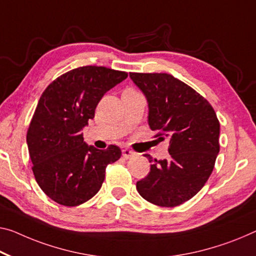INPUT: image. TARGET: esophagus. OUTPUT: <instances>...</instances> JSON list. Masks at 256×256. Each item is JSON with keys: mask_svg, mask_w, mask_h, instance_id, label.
I'll return each mask as SVG.
<instances>
[{"mask_svg": "<svg viewBox=\"0 0 256 256\" xmlns=\"http://www.w3.org/2000/svg\"><path fill=\"white\" fill-rule=\"evenodd\" d=\"M132 156H135V153H134L132 150H129V148H124L122 150V156L124 159L132 158Z\"/></svg>", "mask_w": 256, "mask_h": 256, "instance_id": "34e87169", "label": "esophagus"}]
</instances>
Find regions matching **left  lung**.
Masks as SVG:
<instances>
[{
	"mask_svg": "<svg viewBox=\"0 0 256 256\" xmlns=\"http://www.w3.org/2000/svg\"><path fill=\"white\" fill-rule=\"evenodd\" d=\"M148 100V122L168 140V160H153L136 183L138 194L156 206L175 207L205 186L220 152V122L214 108L196 90L167 73H129Z\"/></svg>",
	"mask_w": 256,
	"mask_h": 256,
	"instance_id": "obj_1",
	"label": "left lung"
}]
</instances>
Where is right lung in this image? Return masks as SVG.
<instances>
[{"mask_svg":"<svg viewBox=\"0 0 256 256\" xmlns=\"http://www.w3.org/2000/svg\"><path fill=\"white\" fill-rule=\"evenodd\" d=\"M128 73L102 66H84L62 74L43 92L30 124L26 140L35 180L60 205L78 206L95 196L108 164L121 150H98L84 140L82 129L95 116L106 92Z\"/></svg>","mask_w":256,"mask_h":256,"instance_id":"right-lung-1","label":"right lung"}]
</instances>
